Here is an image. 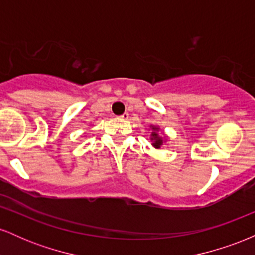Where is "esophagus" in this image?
<instances>
[{"label":"esophagus","instance_id":"obj_1","mask_svg":"<svg viewBox=\"0 0 255 255\" xmlns=\"http://www.w3.org/2000/svg\"><path fill=\"white\" fill-rule=\"evenodd\" d=\"M119 118L121 119V120H128V118H129V114H128V113H124V114H122V115H120Z\"/></svg>","mask_w":255,"mask_h":255}]
</instances>
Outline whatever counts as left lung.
Wrapping results in <instances>:
<instances>
[{
	"label": "left lung",
	"instance_id": "8db88e82",
	"mask_svg": "<svg viewBox=\"0 0 255 255\" xmlns=\"http://www.w3.org/2000/svg\"><path fill=\"white\" fill-rule=\"evenodd\" d=\"M152 129H153V131H152V134H151V136H152L151 140H153V144L152 145H153L156 148H159L160 145H163V140H162V137L158 136V134H157L158 128L157 127H153V126H152Z\"/></svg>",
	"mask_w": 255,
	"mask_h": 255
}]
</instances>
